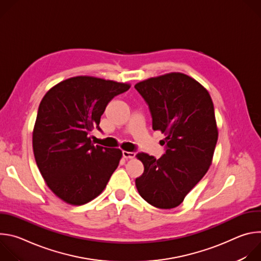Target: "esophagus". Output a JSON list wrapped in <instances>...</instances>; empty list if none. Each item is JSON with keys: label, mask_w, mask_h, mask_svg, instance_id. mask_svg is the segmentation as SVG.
<instances>
[{"label": "esophagus", "mask_w": 261, "mask_h": 261, "mask_svg": "<svg viewBox=\"0 0 261 261\" xmlns=\"http://www.w3.org/2000/svg\"><path fill=\"white\" fill-rule=\"evenodd\" d=\"M135 153L134 152H127V151H123V157L125 159H133L135 157Z\"/></svg>", "instance_id": "esophagus-1"}]
</instances>
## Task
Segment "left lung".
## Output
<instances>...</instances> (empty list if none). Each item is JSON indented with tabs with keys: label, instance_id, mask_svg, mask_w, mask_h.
<instances>
[{
	"label": "left lung",
	"instance_id": "obj_1",
	"mask_svg": "<svg viewBox=\"0 0 261 261\" xmlns=\"http://www.w3.org/2000/svg\"><path fill=\"white\" fill-rule=\"evenodd\" d=\"M150 107L153 129L161 131L166 153L158 160L136 155L144 170L135 179L139 195L158 208L179 205L208 170L218 140L212 98L194 79L171 72L137 83Z\"/></svg>",
	"mask_w": 261,
	"mask_h": 261
}]
</instances>
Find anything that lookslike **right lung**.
Returning a JSON list of instances; mask_svg holds the SVG:
<instances>
[{
	"label": "right lung",
	"instance_id": "add662e5",
	"mask_svg": "<svg viewBox=\"0 0 261 261\" xmlns=\"http://www.w3.org/2000/svg\"><path fill=\"white\" fill-rule=\"evenodd\" d=\"M131 85L82 75L65 80L42 98L33 152L47 187L61 200L83 205L99 196L119 166L120 148L94 145L89 132L115 96Z\"/></svg>",
	"mask_w": 261,
	"mask_h": 261
}]
</instances>
